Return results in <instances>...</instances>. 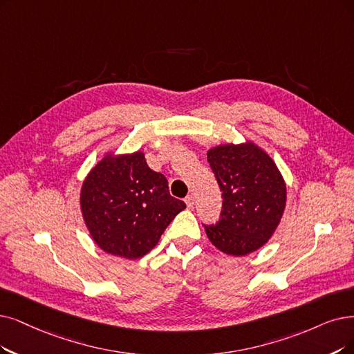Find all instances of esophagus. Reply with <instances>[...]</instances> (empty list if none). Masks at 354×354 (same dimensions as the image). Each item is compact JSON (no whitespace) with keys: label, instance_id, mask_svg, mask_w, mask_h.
<instances>
[{"label":"esophagus","instance_id":"esophagus-1","mask_svg":"<svg viewBox=\"0 0 354 354\" xmlns=\"http://www.w3.org/2000/svg\"><path fill=\"white\" fill-rule=\"evenodd\" d=\"M185 202H186L187 207H189V209H192V207H193V205H194V199H193V196H192V194H190V196H187Z\"/></svg>","mask_w":354,"mask_h":354}]
</instances>
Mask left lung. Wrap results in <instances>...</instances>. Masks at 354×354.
<instances>
[{"label": "left lung", "instance_id": "1", "mask_svg": "<svg viewBox=\"0 0 354 354\" xmlns=\"http://www.w3.org/2000/svg\"><path fill=\"white\" fill-rule=\"evenodd\" d=\"M222 190L216 225L205 226L209 241L226 256L243 257L267 244L286 207V183L273 158L247 139L207 151Z\"/></svg>", "mask_w": 354, "mask_h": 354}]
</instances>
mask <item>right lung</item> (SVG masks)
I'll return each instance as SVG.
<instances>
[{
	"mask_svg": "<svg viewBox=\"0 0 354 354\" xmlns=\"http://www.w3.org/2000/svg\"><path fill=\"white\" fill-rule=\"evenodd\" d=\"M80 206L98 247L111 256L136 260L158 244L186 203L171 197L165 177L152 171L142 151H109L84 178Z\"/></svg>",
	"mask_w": 354,
	"mask_h": 354,
	"instance_id": "right-lung-1",
	"label": "right lung"
}]
</instances>
